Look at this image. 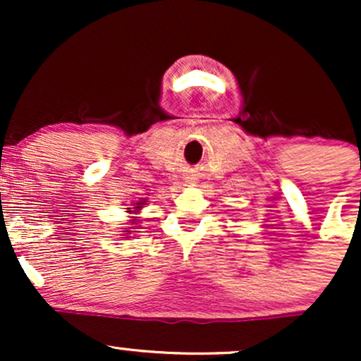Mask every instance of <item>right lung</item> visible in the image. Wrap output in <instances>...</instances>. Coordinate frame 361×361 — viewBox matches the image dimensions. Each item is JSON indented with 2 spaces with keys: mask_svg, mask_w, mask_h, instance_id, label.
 <instances>
[{
  "mask_svg": "<svg viewBox=\"0 0 361 361\" xmlns=\"http://www.w3.org/2000/svg\"><path fill=\"white\" fill-rule=\"evenodd\" d=\"M137 205H142V204H137ZM135 209H140V207H135Z\"/></svg>",
  "mask_w": 361,
  "mask_h": 361,
  "instance_id": "1",
  "label": "right lung"
}]
</instances>
